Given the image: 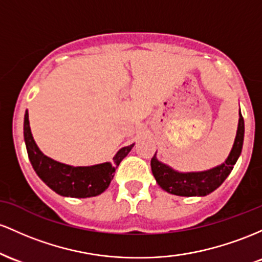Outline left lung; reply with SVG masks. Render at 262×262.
<instances>
[{
	"instance_id": "obj_1",
	"label": "left lung",
	"mask_w": 262,
	"mask_h": 262,
	"mask_svg": "<svg viewBox=\"0 0 262 262\" xmlns=\"http://www.w3.org/2000/svg\"><path fill=\"white\" fill-rule=\"evenodd\" d=\"M244 119L242 113L239 117V125H237L236 137L229 155L228 160L222 166L215 167V168L205 170V172L198 173H179L169 168L166 164L161 163L156 158V154L151 160V168L154 173L156 181L163 188L166 192L170 194L182 195V196H193L201 195L204 196L215 190L226 177L230 174L233 170L234 164L236 163L237 158L243 149L244 142Z\"/></svg>"
}]
</instances>
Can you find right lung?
I'll return each mask as SVG.
<instances>
[{"label":"right lung","instance_id":"add662e5","mask_svg":"<svg viewBox=\"0 0 262 262\" xmlns=\"http://www.w3.org/2000/svg\"><path fill=\"white\" fill-rule=\"evenodd\" d=\"M25 142L32 167L44 183L58 194L72 198H88L101 194L113 181L115 169L134 145L123 147L114 157V163L92 167H72L53 161L39 151L29 127L28 111L25 115Z\"/></svg>","mask_w":262,"mask_h":262}]
</instances>
